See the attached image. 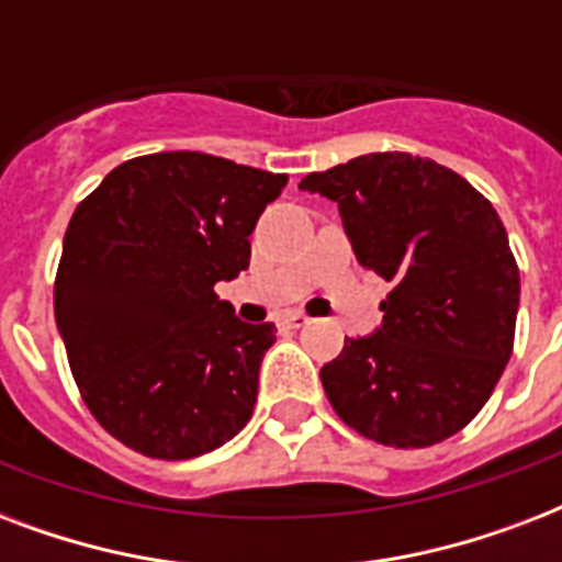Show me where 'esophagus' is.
Instances as JSON below:
<instances>
[{
	"label": "esophagus",
	"instance_id": "esophagus-1",
	"mask_svg": "<svg viewBox=\"0 0 562 562\" xmlns=\"http://www.w3.org/2000/svg\"><path fill=\"white\" fill-rule=\"evenodd\" d=\"M280 324L289 326V329H303L308 324V315H303V312H289V315L280 317Z\"/></svg>",
	"mask_w": 562,
	"mask_h": 562
}]
</instances>
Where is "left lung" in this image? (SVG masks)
<instances>
[{
    "label": "left lung",
    "instance_id": "1",
    "mask_svg": "<svg viewBox=\"0 0 562 562\" xmlns=\"http://www.w3.org/2000/svg\"><path fill=\"white\" fill-rule=\"evenodd\" d=\"M300 189L338 203L356 259L391 282L382 326L321 370L335 414L396 449L458 435L514 352L519 268L493 203L402 151L315 171Z\"/></svg>",
    "mask_w": 562,
    "mask_h": 562
}]
</instances>
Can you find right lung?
<instances>
[{
  "label": "right lung",
  "mask_w": 562,
  "mask_h": 562,
  "mask_svg": "<svg viewBox=\"0 0 562 562\" xmlns=\"http://www.w3.org/2000/svg\"><path fill=\"white\" fill-rule=\"evenodd\" d=\"M285 175L201 151L122 162L66 227L55 321L101 428L134 452L187 461L254 414L273 324H241L215 282L250 265V233Z\"/></svg>",
  "instance_id": "obj_1"
}]
</instances>
